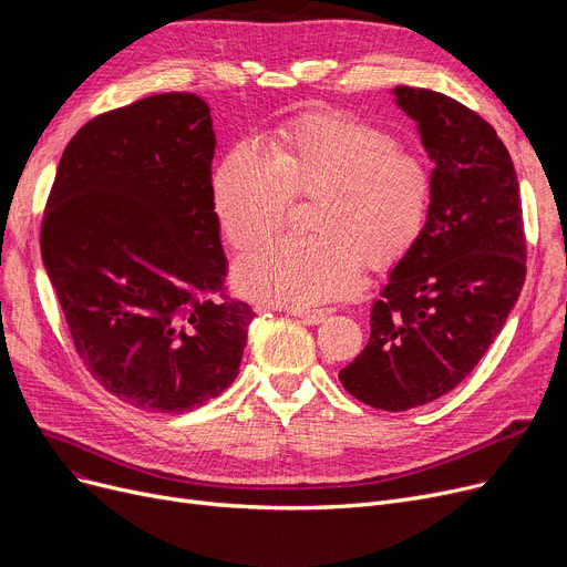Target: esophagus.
I'll use <instances>...</instances> for the list:
<instances>
[{
  "label": "esophagus",
  "mask_w": 567,
  "mask_h": 567,
  "mask_svg": "<svg viewBox=\"0 0 567 567\" xmlns=\"http://www.w3.org/2000/svg\"><path fill=\"white\" fill-rule=\"evenodd\" d=\"M289 315H293V317H299L303 323H319V321H323L326 317L331 315V310H306V308H289L287 310Z\"/></svg>",
  "instance_id": "34e87169"
}]
</instances>
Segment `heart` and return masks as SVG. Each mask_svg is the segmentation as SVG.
Segmentation results:
<instances>
[{
  "label": "heart",
  "mask_w": 567,
  "mask_h": 567,
  "mask_svg": "<svg viewBox=\"0 0 567 567\" xmlns=\"http://www.w3.org/2000/svg\"><path fill=\"white\" fill-rule=\"evenodd\" d=\"M214 212L225 236L246 248L278 229L293 195H321L315 238H271L234 264L244 296L285 308H312L361 289L365 264L402 261L430 220L432 174L398 137L363 118L310 114L282 126L268 152L236 142L220 161Z\"/></svg>",
  "instance_id": "1"
}]
</instances>
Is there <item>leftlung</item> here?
<instances>
[{
	"label": "left lung",
	"mask_w": 567,
	"mask_h": 567,
	"mask_svg": "<svg viewBox=\"0 0 567 567\" xmlns=\"http://www.w3.org/2000/svg\"><path fill=\"white\" fill-rule=\"evenodd\" d=\"M391 94L434 163L432 208L372 306L370 342L340 381L374 409L406 411L478 365L519 299L526 241L517 172L485 118L430 89Z\"/></svg>",
	"instance_id": "8db88e82"
}]
</instances>
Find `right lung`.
Returning a JSON list of instances; mask_svg holds the SVG:
<instances>
[{
  "instance_id": "obj_1",
  "label": "right lung",
  "mask_w": 567,
  "mask_h": 567,
  "mask_svg": "<svg viewBox=\"0 0 567 567\" xmlns=\"http://www.w3.org/2000/svg\"><path fill=\"white\" fill-rule=\"evenodd\" d=\"M214 154L208 105L158 94L84 124L56 167L45 274L89 372L137 409L202 406L244 359L255 312L212 299L227 271Z\"/></svg>"
}]
</instances>
